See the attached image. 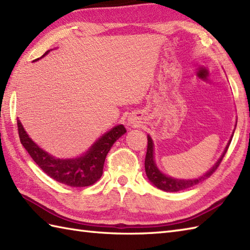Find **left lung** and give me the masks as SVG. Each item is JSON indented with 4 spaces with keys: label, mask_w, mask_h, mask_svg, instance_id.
<instances>
[{
    "label": "left lung",
    "mask_w": 250,
    "mask_h": 250,
    "mask_svg": "<svg viewBox=\"0 0 250 250\" xmlns=\"http://www.w3.org/2000/svg\"><path fill=\"white\" fill-rule=\"evenodd\" d=\"M147 140H148V145H147V152H146V158H145V171H146L148 179H149V182L153 186H156V187L159 189L167 191V192H177V191L185 190L187 188L192 187L194 185H198L200 182H202V180L208 178L210 175L216 171L217 167H219L220 162L222 161V159H224L228 148H229V145L232 141V136L229 143H228L225 151L222 152L221 157L218 159V161L215 163V166L211 167L208 172L205 173L203 176L195 179H178V178H173L171 176H167L166 174H163L160 169L157 167L155 159H153V142L151 140V137L149 135H147Z\"/></svg>",
    "instance_id": "left-lung-1"
}]
</instances>
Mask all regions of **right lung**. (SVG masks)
Instances as JSON below:
<instances>
[{"label": "right lung", "mask_w": 250, "mask_h": 250, "mask_svg": "<svg viewBox=\"0 0 250 250\" xmlns=\"http://www.w3.org/2000/svg\"><path fill=\"white\" fill-rule=\"evenodd\" d=\"M48 51L39 59L45 57ZM21 144L31 158L52 179L70 187H87L93 185L103 174L105 158L114 143L124 135L126 130L122 125H116L106 132L83 156L73 159H59L49 155L32 141L20 120H17Z\"/></svg>", "instance_id": "right-lung-1"}]
</instances>
